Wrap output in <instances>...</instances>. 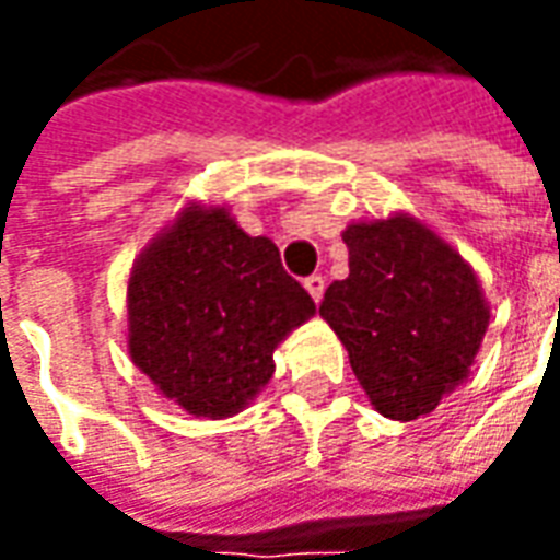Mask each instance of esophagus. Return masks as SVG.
<instances>
[{
	"mask_svg": "<svg viewBox=\"0 0 560 560\" xmlns=\"http://www.w3.org/2000/svg\"><path fill=\"white\" fill-rule=\"evenodd\" d=\"M324 288H327V281H324V276H308V279H305V291L312 293V300H315V303H320V300H324Z\"/></svg>",
	"mask_w": 560,
	"mask_h": 560,
	"instance_id": "esophagus-1",
	"label": "esophagus"
}]
</instances>
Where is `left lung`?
Wrapping results in <instances>:
<instances>
[{
  "label": "left lung",
  "mask_w": 560,
  "mask_h": 560,
  "mask_svg": "<svg viewBox=\"0 0 560 560\" xmlns=\"http://www.w3.org/2000/svg\"><path fill=\"white\" fill-rule=\"evenodd\" d=\"M348 279L332 281L320 317L345 345L369 401L389 420L432 413L470 375L489 303L453 245L408 212L353 221Z\"/></svg>",
  "instance_id": "1"
}]
</instances>
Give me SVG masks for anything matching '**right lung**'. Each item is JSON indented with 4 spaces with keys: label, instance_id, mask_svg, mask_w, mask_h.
Masks as SVG:
<instances>
[{
    "label": "right lung",
    "instance_id": "right-lung-1",
    "mask_svg": "<svg viewBox=\"0 0 560 560\" xmlns=\"http://www.w3.org/2000/svg\"><path fill=\"white\" fill-rule=\"evenodd\" d=\"M128 353L164 399L209 420L240 413L276 372L272 353L315 315L267 236L224 207L188 203L128 276Z\"/></svg>",
    "mask_w": 560,
    "mask_h": 560
}]
</instances>
